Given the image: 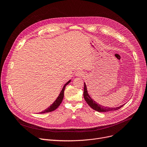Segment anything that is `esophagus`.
I'll return each mask as SVG.
<instances>
[{"instance_id":"1","label":"esophagus","mask_w":147,"mask_h":147,"mask_svg":"<svg viewBox=\"0 0 147 147\" xmlns=\"http://www.w3.org/2000/svg\"><path fill=\"white\" fill-rule=\"evenodd\" d=\"M83 74H84V73L82 71H78L76 73V76H78V77L83 76Z\"/></svg>"}]
</instances>
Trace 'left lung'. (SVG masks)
Masks as SVG:
<instances>
[{
    "label": "left lung",
    "instance_id": "left-lung-1",
    "mask_svg": "<svg viewBox=\"0 0 147 147\" xmlns=\"http://www.w3.org/2000/svg\"><path fill=\"white\" fill-rule=\"evenodd\" d=\"M83 96L84 99H85L86 102L87 104L92 108V109L94 110L98 111V112H108V111H115L120 109L121 107H122L124 105H121L120 107H116V108H109L102 106L101 105H99V104L96 103L95 101H94L93 99H92L90 96L88 95V91H87V88L86 86V84L84 83V91H83Z\"/></svg>",
    "mask_w": 147,
    "mask_h": 147
}]
</instances>
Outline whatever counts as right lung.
<instances>
[{
	"label": "right lung",
	"instance_id": "right-lung-1",
	"mask_svg": "<svg viewBox=\"0 0 147 147\" xmlns=\"http://www.w3.org/2000/svg\"><path fill=\"white\" fill-rule=\"evenodd\" d=\"M70 82V80H69L65 85L64 86L63 89H62L61 92H60V94L59 95L58 97L57 98V99L55 100V101L54 102L50 107H49L48 109H46L45 110H44L43 111L40 113L41 114H43V113H49V112H51L52 111H54L55 110H56L57 108L59 106V105L61 104V103L62 102V101H63V98H64V90H65V86L67 85V84Z\"/></svg>",
	"mask_w": 147,
	"mask_h": 147
}]
</instances>
